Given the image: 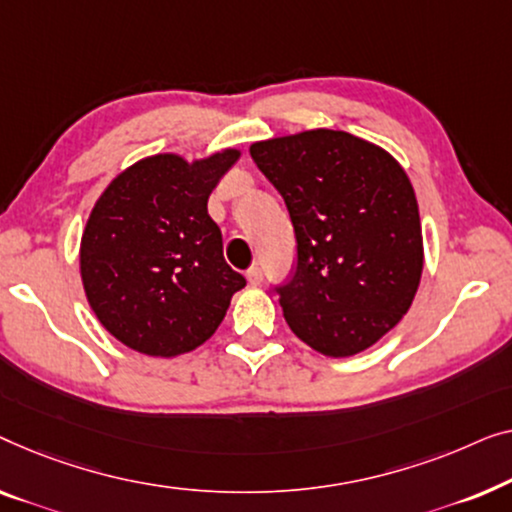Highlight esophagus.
Listing matches in <instances>:
<instances>
[{"label": "esophagus", "mask_w": 512, "mask_h": 512, "mask_svg": "<svg viewBox=\"0 0 512 512\" xmlns=\"http://www.w3.org/2000/svg\"><path fill=\"white\" fill-rule=\"evenodd\" d=\"M246 278H248L250 285H259V283H262V269H259L257 264L250 266V269L246 271Z\"/></svg>", "instance_id": "34e87169"}]
</instances>
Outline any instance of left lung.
<instances>
[{
  "instance_id": "1",
  "label": "left lung",
  "mask_w": 512,
  "mask_h": 512,
  "mask_svg": "<svg viewBox=\"0 0 512 512\" xmlns=\"http://www.w3.org/2000/svg\"><path fill=\"white\" fill-rule=\"evenodd\" d=\"M259 171L285 199L297 239L285 320L327 357L380 341L413 304L424 250L406 171L376 143L336 129L257 141Z\"/></svg>"
}]
</instances>
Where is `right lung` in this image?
<instances>
[{"label": "right lung", "instance_id": "1", "mask_svg": "<svg viewBox=\"0 0 512 512\" xmlns=\"http://www.w3.org/2000/svg\"><path fill=\"white\" fill-rule=\"evenodd\" d=\"M239 155L146 157L97 199L81 239V278L97 320L127 348L150 357L199 348L246 287L208 215L213 187Z\"/></svg>", "mask_w": 512, "mask_h": 512}]
</instances>
